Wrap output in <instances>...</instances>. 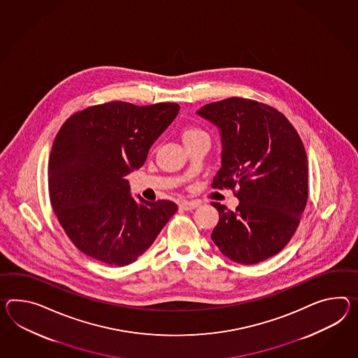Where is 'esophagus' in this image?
Here are the masks:
<instances>
[{
  "label": "esophagus",
  "instance_id": "1",
  "mask_svg": "<svg viewBox=\"0 0 358 358\" xmlns=\"http://www.w3.org/2000/svg\"><path fill=\"white\" fill-rule=\"evenodd\" d=\"M199 204H201V203H199V201H181V203H180V208H181V210H195V208H196V207H199Z\"/></svg>",
  "mask_w": 358,
  "mask_h": 358
}]
</instances>
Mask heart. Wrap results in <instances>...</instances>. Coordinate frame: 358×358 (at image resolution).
<instances>
[{
    "instance_id": "1",
    "label": "heart",
    "mask_w": 358,
    "mask_h": 358,
    "mask_svg": "<svg viewBox=\"0 0 358 358\" xmlns=\"http://www.w3.org/2000/svg\"><path fill=\"white\" fill-rule=\"evenodd\" d=\"M201 133H204V131H201V129H199V128H195V127H192V128H187L186 131H183V140H185V138H189V137H194V136H198V134H201Z\"/></svg>"
}]
</instances>
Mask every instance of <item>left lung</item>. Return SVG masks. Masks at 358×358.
Segmentation results:
<instances>
[{
  "label": "left lung",
  "instance_id": "1",
  "mask_svg": "<svg viewBox=\"0 0 358 358\" xmlns=\"http://www.w3.org/2000/svg\"><path fill=\"white\" fill-rule=\"evenodd\" d=\"M196 115L221 140V168L213 187L236 192V210L212 203L220 221L210 238L227 259L251 265L282 251L294 236L308 199L306 148L291 122L259 102L229 98Z\"/></svg>",
  "mask_w": 358,
  "mask_h": 358
}]
</instances>
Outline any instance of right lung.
I'll use <instances>...</instances> for the list:
<instances>
[{
	"label": "right lung",
	"instance_id": "obj_1",
	"mask_svg": "<svg viewBox=\"0 0 358 358\" xmlns=\"http://www.w3.org/2000/svg\"><path fill=\"white\" fill-rule=\"evenodd\" d=\"M178 111L177 103L110 102L63 124L49 159V192L54 213L81 252L108 265H129L177 212L173 201L131 196L125 177L145 164Z\"/></svg>",
	"mask_w": 358,
	"mask_h": 358
}]
</instances>
